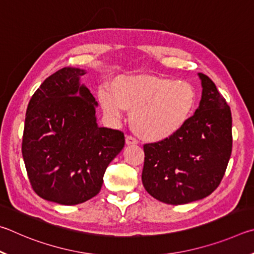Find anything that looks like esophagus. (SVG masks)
<instances>
[{
    "label": "esophagus",
    "mask_w": 254,
    "mask_h": 254,
    "mask_svg": "<svg viewBox=\"0 0 254 254\" xmlns=\"http://www.w3.org/2000/svg\"><path fill=\"white\" fill-rule=\"evenodd\" d=\"M135 144H137L136 138H134V137L129 135L126 136V145H135Z\"/></svg>",
    "instance_id": "obj_1"
}]
</instances>
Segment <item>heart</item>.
I'll return each mask as SVG.
<instances>
[{
    "instance_id": "1",
    "label": "heart",
    "mask_w": 254,
    "mask_h": 254,
    "mask_svg": "<svg viewBox=\"0 0 254 254\" xmlns=\"http://www.w3.org/2000/svg\"><path fill=\"white\" fill-rule=\"evenodd\" d=\"M197 93L192 83L148 74L118 77L101 88L98 99L107 115H130V126L141 139L161 141L175 135L190 119Z\"/></svg>"
}]
</instances>
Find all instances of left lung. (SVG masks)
<instances>
[{
	"label": "left lung",
	"mask_w": 254,
	"mask_h": 254,
	"mask_svg": "<svg viewBox=\"0 0 254 254\" xmlns=\"http://www.w3.org/2000/svg\"><path fill=\"white\" fill-rule=\"evenodd\" d=\"M198 77L203 90L195 114L170 138L144 145V188L172 205L202 199L215 190L232 152L230 107L207 75Z\"/></svg>",
	"instance_id": "8db88e82"
}]
</instances>
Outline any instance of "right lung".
I'll return each mask as SVG.
<instances>
[{
	"instance_id": "1",
	"label": "right lung",
	"mask_w": 254,
	"mask_h": 254,
	"mask_svg": "<svg viewBox=\"0 0 254 254\" xmlns=\"http://www.w3.org/2000/svg\"><path fill=\"white\" fill-rule=\"evenodd\" d=\"M84 73L58 70L33 93L25 114L22 155L31 186L62 205L96 196L106 168L125 146L123 131L97 125V101L80 84Z\"/></svg>"
}]
</instances>
